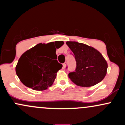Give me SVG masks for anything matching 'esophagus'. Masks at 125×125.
I'll return each instance as SVG.
<instances>
[{
    "mask_svg": "<svg viewBox=\"0 0 125 125\" xmlns=\"http://www.w3.org/2000/svg\"><path fill=\"white\" fill-rule=\"evenodd\" d=\"M66 66V62H64V63L63 64V67L64 69H65Z\"/></svg>",
    "mask_w": 125,
    "mask_h": 125,
    "instance_id": "1",
    "label": "esophagus"
}]
</instances>
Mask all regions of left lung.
Segmentation results:
<instances>
[{"label": "left lung", "instance_id": "left-lung-1", "mask_svg": "<svg viewBox=\"0 0 125 125\" xmlns=\"http://www.w3.org/2000/svg\"><path fill=\"white\" fill-rule=\"evenodd\" d=\"M66 44L73 53L76 61L75 72L68 74L74 84L82 87H90L104 79L107 73V63L99 52L77 42L67 41Z\"/></svg>", "mask_w": 125, "mask_h": 125}]
</instances>
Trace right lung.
Here are the masks:
<instances>
[{
	"mask_svg": "<svg viewBox=\"0 0 125 125\" xmlns=\"http://www.w3.org/2000/svg\"><path fill=\"white\" fill-rule=\"evenodd\" d=\"M61 48L64 44L61 42ZM39 43L21 54L16 66V73L20 81L26 86L35 90H44L53 83L57 72L61 69L62 64L56 60L55 47L54 58H49L53 52L52 43Z\"/></svg>",
	"mask_w": 125,
	"mask_h": 125,
	"instance_id": "obj_1",
	"label": "right lung"
}]
</instances>
